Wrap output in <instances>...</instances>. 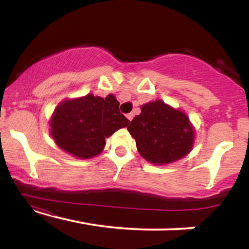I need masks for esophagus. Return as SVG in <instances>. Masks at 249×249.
<instances>
[{
  "label": "esophagus",
  "instance_id": "1",
  "mask_svg": "<svg viewBox=\"0 0 249 249\" xmlns=\"http://www.w3.org/2000/svg\"><path fill=\"white\" fill-rule=\"evenodd\" d=\"M126 117H127V119H128V121H132V119H133V113H127V115H126Z\"/></svg>",
  "mask_w": 249,
  "mask_h": 249
}]
</instances>
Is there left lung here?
<instances>
[{
    "instance_id": "8db88e82",
    "label": "left lung",
    "mask_w": 249,
    "mask_h": 249,
    "mask_svg": "<svg viewBox=\"0 0 249 249\" xmlns=\"http://www.w3.org/2000/svg\"><path fill=\"white\" fill-rule=\"evenodd\" d=\"M127 130L141 156L152 164L178 160L193 145L194 132L187 116L161 101L142 105V113L134 117Z\"/></svg>"
}]
</instances>
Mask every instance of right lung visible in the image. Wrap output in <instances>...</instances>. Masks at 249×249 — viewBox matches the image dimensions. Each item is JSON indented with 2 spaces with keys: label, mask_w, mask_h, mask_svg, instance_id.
<instances>
[{
  "label": "right lung",
  "mask_w": 249,
  "mask_h": 249,
  "mask_svg": "<svg viewBox=\"0 0 249 249\" xmlns=\"http://www.w3.org/2000/svg\"><path fill=\"white\" fill-rule=\"evenodd\" d=\"M130 121L119 111L115 96L88 95L61 103L51 118V136L65 152L88 159L102 152L105 138Z\"/></svg>",
  "instance_id": "obj_1"
}]
</instances>
